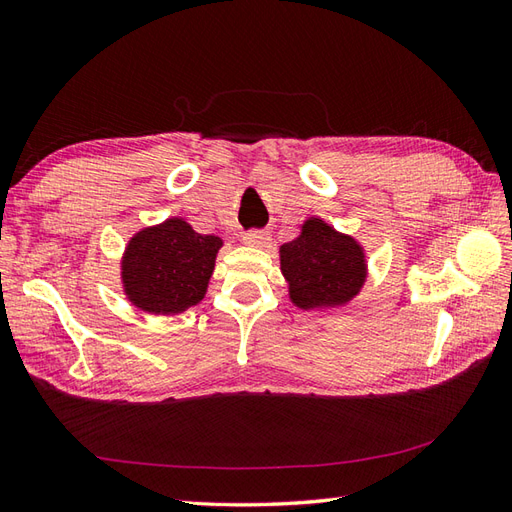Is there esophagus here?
Segmentation results:
<instances>
[{
  "mask_svg": "<svg viewBox=\"0 0 512 512\" xmlns=\"http://www.w3.org/2000/svg\"><path fill=\"white\" fill-rule=\"evenodd\" d=\"M269 241H271V237H269V232H265V230H250V232L243 234V243L250 245V247H267Z\"/></svg>",
  "mask_w": 512,
  "mask_h": 512,
  "instance_id": "34e87169",
  "label": "esophagus"
}]
</instances>
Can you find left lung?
I'll return each mask as SVG.
<instances>
[{"label": "left lung", "instance_id": "obj_1", "mask_svg": "<svg viewBox=\"0 0 512 512\" xmlns=\"http://www.w3.org/2000/svg\"><path fill=\"white\" fill-rule=\"evenodd\" d=\"M280 269L288 282V297L297 308H340L366 282V254L349 234L310 217L299 237L280 247Z\"/></svg>", "mask_w": 512, "mask_h": 512}]
</instances>
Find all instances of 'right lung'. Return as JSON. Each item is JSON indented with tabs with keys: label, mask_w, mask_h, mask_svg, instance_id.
Here are the masks:
<instances>
[{
	"label": "right lung",
	"mask_w": 512,
	"mask_h": 512,
	"mask_svg": "<svg viewBox=\"0 0 512 512\" xmlns=\"http://www.w3.org/2000/svg\"><path fill=\"white\" fill-rule=\"evenodd\" d=\"M224 241L170 217L131 237L122 256L124 295L148 314L185 312L206 295Z\"/></svg>",
	"instance_id": "add662e5"
}]
</instances>
